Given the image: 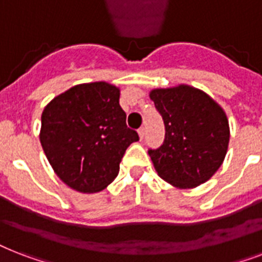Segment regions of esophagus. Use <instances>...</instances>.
<instances>
[{"label": "esophagus", "instance_id": "1", "mask_svg": "<svg viewBox=\"0 0 262 262\" xmlns=\"http://www.w3.org/2000/svg\"><path fill=\"white\" fill-rule=\"evenodd\" d=\"M144 135H145V129H144V127H140V129H139L140 139L143 140V139H144Z\"/></svg>", "mask_w": 262, "mask_h": 262}]
</instances>
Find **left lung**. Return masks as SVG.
<instances>
[{
    "label": "left lung",
    "instance_id": "obj_1",
    "mask_svg": "<svg viewBox=\"0 0 262 262\" xmlns=\"http://www.w3.org/2000/svg\"><path fill=\"white\" fill-rule=\"evenodd\" d=\"M163 117V145L149 149L160 178L178 189L207 182L223 163L230 141L227 115L204 91L179 84L149 92Z\"/></svg>",
    "mask_w": 262,
    "mask_h": 262
}]
</instances>
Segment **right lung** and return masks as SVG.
Masks as SVG:
<instances>
[{
  "label": "right lung",
  "instance_id": "obj_1",
  "mask_svg": "<svg viewBox=\"0 0 262 262\" xmlns=\"http://www.w3.org/2000/svg\"><path fill=\"white\" fill-rule=\"evenodd\" d=\"M39 139L63 183L80 193H96L114 181L123 154L139 135L126 126L119 88L96 81L55 96L42 113Z\"/></svg>",
  "mask_w": 262,
  "mask_h": 262
}]
</instances>
